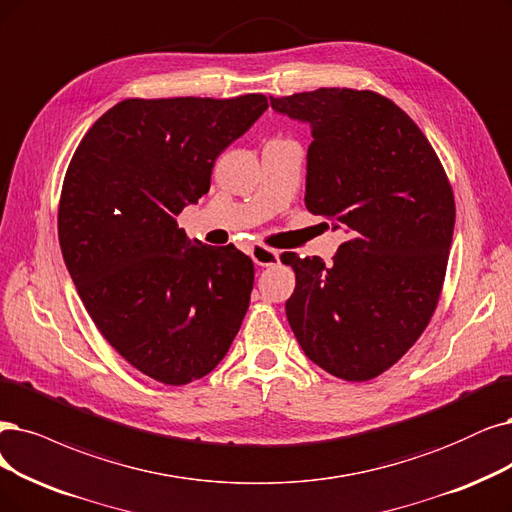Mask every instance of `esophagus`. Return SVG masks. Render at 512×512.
<instances>
[{
  "label": "esophagus",
  "instance_id": "34e87169",
  "mask_svg": "<svg viewBox=\"0 0 512 512\" xmlns=\"http://www.w3.org/2000/svg\"><path fill=\"white\" fill-rule=\"evenodd\" d=\"M251 257L255 261V266L259 268H268V266H276V263L280 261V253L274 251V249H268V246H253L251 249Z\"/></svg>",
  "mask_w": 512,
  "mask_h": 512
}]
</instances>
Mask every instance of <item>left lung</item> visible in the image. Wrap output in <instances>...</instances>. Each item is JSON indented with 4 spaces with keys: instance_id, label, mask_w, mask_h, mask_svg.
Returning a JSON list of instances; mask_svg holds the SVG:
<instances>
[{
    "instance_id": "8db88e82",
    "label": "left lung",
    "mask_w": 512,
    "mask_h": 512,
    "mask_svg": "<svg viewBox=\"0 0 512 512\" xmlns=\"http://www.w3.org/2000/svg\"><path fill=\"white\" fill-rule=\"evenodd\" d=\"M270 105L310 126L306 206L348 234L331 266L282 255L295 270L289 325L320 369L367 382L437 308L456 223L451 185L424 132L380 94L318 88Z\"/></svg>"
}]
</instances>
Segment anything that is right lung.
Listing matches in <instances>:
<instances>
[{
    "mask_svg": "<svg viewBox=\"0 0 512 512\" xmlns=\"http://www.w3.org/2000/svg\"><path fill=\"white\" fill-rule=\"evenodd\" d=\"M266 109L263 94L126 99L92 124L67 168L59 240L69 276L107 342L162 384L211 373L249 308L251 257L189 240L177 215Z\"/></svg>",
    "mask_w": 512,
    "mask_h": 512,
    "instance_id": "obj_1",
    "label": "right lung"
}]
</instances>
